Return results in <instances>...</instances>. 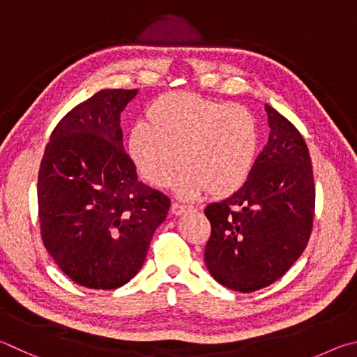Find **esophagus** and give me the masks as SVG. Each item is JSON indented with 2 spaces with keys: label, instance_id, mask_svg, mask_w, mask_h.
Here are the masks:
<instances>
[{
  "label": "esophagus",
  "instance_id": "1",
  "mask_svg": "<svg viewBox=\"0 0 357 357\" xmlns=\"http://www.w3.org/2000/svg\"><path fill=\"white\" fill-rule=\"evenodd\" d=\"M186 208H190L188 205H183V204H178V202H175V204H172V207H171V211H172V215H175V216H178V215H182V213H185L186 211Z\"/></svg>",
  "mask_w": 357,
  "mask_h": 357
}]
</instances>
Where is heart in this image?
<instances>
[{"label":"heart","instance_id":"obj_1","mask_svg":"<svg viewBox=\"0 0 357 357\" xmlns=\"http://www.w3.org/2000/svg\"><path fill=\"white\" fill-rule=\"evenodd\" d=\"M146 119L147 125L131 130L128 155L149 185L165 188L180 167L186 171L177 186L182 196L207 191L222 199L245 185L260 141L259 122L246 106L180 91L153 100Z\"/></svg>","mask_w":357,"mask_h":357}]
</instances>
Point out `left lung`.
<instances>
[{
	"label": "left lung",
	"mask_w": 357,
	"mask_h": 357,
	"mask_svg": "<svg viewBox=\"0 0 357 357\" xmlns=\"http://www.w3.org/2000/svg\"><path fill=\"white\" fill-rule=\"evenodd\" d=\"M270 137L241 188L204 210L211 224L205 265L230 290L251 293L280 279L307 245L315 211L307 144L265 105Z\"/></svg>",
	"instance_id": "8db88e82"
}]
</instances>
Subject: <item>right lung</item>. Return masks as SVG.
Returning <instances> with one entry per match:
<instances>
[{
    "label": "right lung",
    "mask_w": 357,
    "mask_h": 357,
    "mask_svg": "<svg viewBox=\"0 0 357 357\" xmlns=\"http://www.w3.org/2000/svg\"><path fill=\"white\" fill-rule=\"evenodd\" d=\"M137 89H103L56 125L39 169L43 246L87 289L112 290L146 260L171 199L137 180L123 150L121 112Z\"/></svg>",
    "instance_id": "right-lung-1"
}]
</instances>
